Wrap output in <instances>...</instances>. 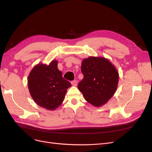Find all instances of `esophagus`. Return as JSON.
<instances>
[{"label": "esophagus", "instance_id": "obj_1", "mask_svg": "<svg viewBox=\"0 0 152 152\" xmlns=\"http://www.w3.org/2000/svg\"><path fill=\"white\" fill-rule=\"evenodd\" d=\"M72 85L73 86H77V80H73L72 82Z\"/></svg>", "mask_w": 152, "mask_h": 152}]
</instances>
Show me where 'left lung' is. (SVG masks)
Here are the masks:
<instances>
[{
  "mask_svg": "<svg viewBox=\"0 0 152 152\" xmlns=\"http://www.w3.org/2000/svg\"><path fill=\"white\" fill-rule=\"evenodd\" d=\"M81 71L84 79L78 89L84 99L96 107L105 104L118 87L119 74L115 66L107 58L90 56L82 60Z\"/></svg>",
  "mask_w": 152,
  "mask_h": 152,
  "instance_id": "1",
  "label": "left lung"
}]
</instances>
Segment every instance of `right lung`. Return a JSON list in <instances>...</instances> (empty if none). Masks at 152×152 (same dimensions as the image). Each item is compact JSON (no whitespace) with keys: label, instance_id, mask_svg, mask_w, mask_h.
Segmentation results:
<instances>
[{"label":"right lung","instance_id":"add662e5","mask_svg":"<svg viewBox=\"0 0 152 152\" xmlns=\"http://www.w3.org/2000/svg\"><path fill=\"white\" fill-rule=\"evenodd\" d=\"M58 61L49 65L39 63L30 71L28 77V87L34 102L48 110H55L65 99L70 82L64 79L58 68Z\"/></svg>","mask_w":152,"mask_h":152}]
</instances>
